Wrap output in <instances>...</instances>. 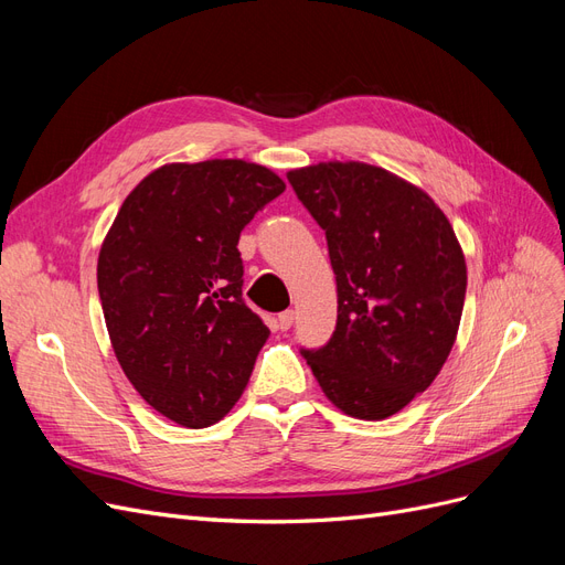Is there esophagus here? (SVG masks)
<instances>
[{
    "label": "esophagus",
    "instance_id": "esophagus-1",
    "mask_svg": "<svg viewBox=\"0 0 565 565\" xmlns=\"http://www.w3.org/2000/svg\"><path fill=\"white\" fill-rule=\"evenodd\" d=\"M292 322H295V311H282L280 316H278V330H289V328H292Z\"/></svg>",
    "mask_w": 565,
    "mask_h": 565
}]
</instances>
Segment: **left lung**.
<instances>
[{
  "instance_id": "left-lung-1",
  "label": "left lung",
  "mask_w": 565,
  "mask_h": 565,
  "mask_svg": "<svg viewBox=\"0 0 565 565\" xmlns=\"http://www.w3.org/2000/svg\"><path fill=\"white\" fill-rule=\"evenodd\" d=\"M324 231L337 276L328 347L301 351L341 413L377 422L446 365L467 295V262L448 216L419 185L365 162L289 169Z\"/></svg>"
}]
</instances>
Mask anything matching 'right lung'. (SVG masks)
Here are the masks:
<instances>
[{"mask_svg": "<svg viewBox=\"0 0 565 565\" xmlns=\"http://www.w3.org/2000/svg\"><path fill=\"white\" fill-rule=\"evenodd\" d=\"M282 191L256 162H169L127 195L100 245L117 363L152 409L188 429L226 417L270 334L243 301L237 241Z\"/></svg>", "mask_w": 565, "mask_h": 565, "instance_id": "1", "label": "right lung"}]
</instances>
